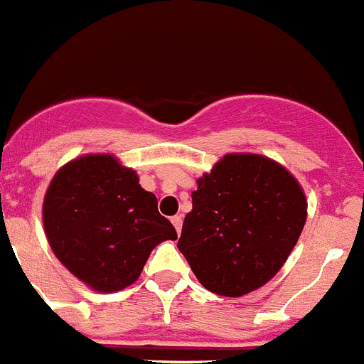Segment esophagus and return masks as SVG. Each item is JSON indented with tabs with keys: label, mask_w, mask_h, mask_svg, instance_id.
<instances>
[{
	"label": "esophagus",
	"mask_w": 364,
	"mask_h": 364,
	"mask_svg": "<svg viewBox=\"0 0 364 364\" xmlns=\"http://www.w3.org/2000/svg\"><path fill=\"white\" fill-rule=\"evenodd\" d=\"M171 223H173V225H175L176 232H178V235H180V231H182V216H173Z\"/></svg>",
	"instance_id": "esophagus-1"
}]
</instances>
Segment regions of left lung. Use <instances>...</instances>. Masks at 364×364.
Instances as JSON below:
<instances>
[{"instance_id": "1", "label": "left lung", "mask_w": 364, "mask_h": 364, "mask_svg": "<svg viewBox=\"0 0 364 364\" xmlns=\"http://www.w3.org/2000/svg\"><path fill=\"white\" fill-rule=\"evenodd\" d=\"M191 198L176 247L208 291L229 298L282 269L306 220L294 176L259 155H225Z\"/></svg>"}]
</instances>
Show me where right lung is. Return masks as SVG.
<instances>
[{"mask_svg": "<svg viewBox=\"0 0 364 364\" xmlns=\"http://www.w3.org/2000/svg\"><path fill=\"white\" fill-rule=\"evenodd\" d=\"M43 222L59 262L99 292L132 285L153 247L176 240L156 196L112 155H86L59 169L46 191Z\"/></svg>", "mask_w": 364, "mask_h": 364, "instance_id": "right-lung-1", "label": "right lung"}]
</instances>
